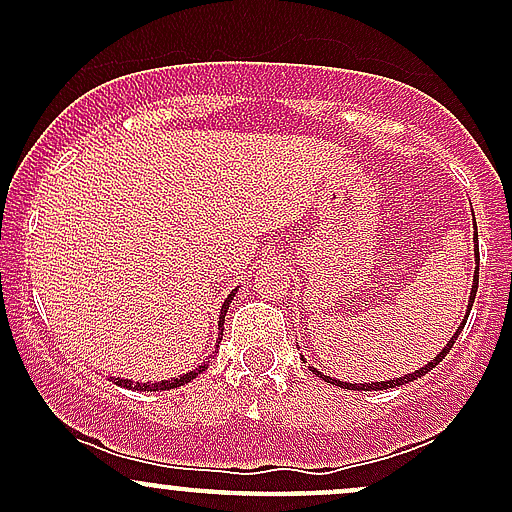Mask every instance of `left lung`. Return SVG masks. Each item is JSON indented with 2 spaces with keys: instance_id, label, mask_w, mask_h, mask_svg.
Instances as JSON below:
<instances>
[{
  "instance_id": "left-lung-1",
  "label": "left lung",
  "mask_w": 512,
  "mask_h": 512,
  "mask_svg": "<svg viewBox=\"0 0 512 512\" xmlns=\"http://www.w3.org/2000/svg\"><path fill=\"white\" fill-rule=\"evenodd\" d=\"M476 240H478V237H476ZM476 260H480V255H478V252H476ZM476 270H478V267H476ZM476 292H478V275H476V277H473V289H471V304H468V312H471V307H473V299H476ZM468 312H466V319H468ZM466 319H463V324H461V327H458L456 337H453V339H451V342H448V344H446V349H443V352H441V354H438V356H436V359H433V361H428V364H426V366H421V369H418V371H414V374H409V376H399V379H396V381H381V384H379V381H376V384H359V386H356V384H347V381H337V379H329V376H322V374H319V376H322V379H327V384H334V386H342V389H354V391H376V389H394V386H401V384H409V381H414V379H421V376H423V374H428V371H431V369H433V366H438V361H443V356H446L448 352H451L453 342H456V339H458V334H461V329H463V327H466ZM312 371H314V369H312Z\"/></svg>"
}]
</instances>
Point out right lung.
I'll list each match as a JSON object with an SVG mask.
<instances>
[{"label": "right lung", "mask_w": 512, "mask_h": 512, "mask_svg": "<svg viewBox=\"0 0 512 512\" xmlns=\"http://www.w3.org/2000/svg\"><path fill=\"white\" fill-rule=\"evenodd\" d=\"M230 299H232V294H230V297L225 299L223 309H220V324H218V327H220V332H223L225 312H227V304H230ZM200 371H205V364H203V366H198V369H195V371H190V374L180 376V379L158 381V384H133V381H128V379H116V384H118V386H126V389H141V391H168V389H178V386L188 384V381H190V379H195V376H198Z\"/></svg>", "instance_id": "1"}]
</instances>
